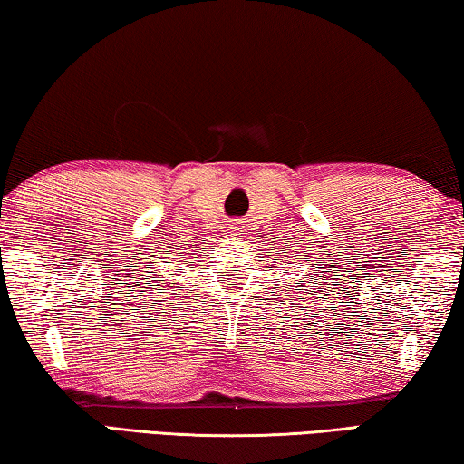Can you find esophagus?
I'll list each match as a JSON object with an SVG mask.
<instances>
[{
    "label": "esophagus",
    "mask_w": 464,
    "mask_h": 464,
    "mask_svg": "<svg viewBox=\"0 0 464 464\" xmlns=\"http://www.w3.org/2000/svg\"><path fill=\"white\" fill-rule=\"evenodd\" d=\"M232 230H240V226H234V227H232Z\"/></svg>",
    "instance_id": "1"
}]
</instances>
